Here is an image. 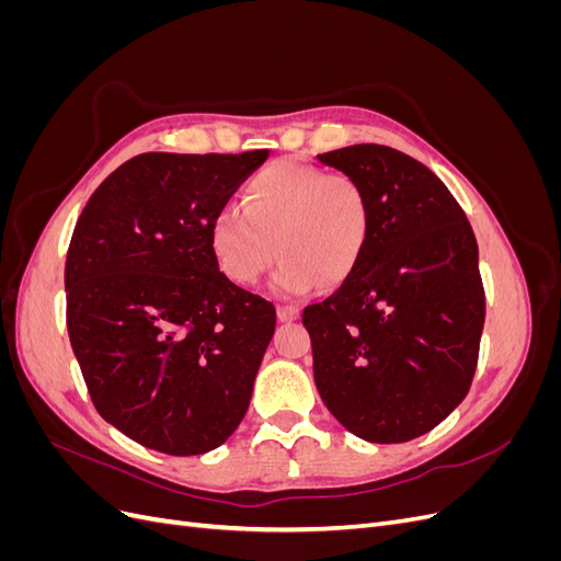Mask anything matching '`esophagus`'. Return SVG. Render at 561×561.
<instances>
[{
	"instance_id": "34e87169",
	"label": "esophagus",
	"mask_w": 561,
	"mask_h": 561,
	"mask_svg": "<svg viewBox=\"0 0 561 561\" xmlns=\"http://www.w3.org/2000/svg\"><path fill=\"white\" fill-rule=\"evenodd\" d=\"M276 313H278L280 322H293V320L299 318V309L297 307H278Z\"/></svg>"
}]
</instances>
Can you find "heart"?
Returning <instances> with one entry per match:
<instances>
[{"instance_id": "obj_1", "label": "heart", "mask_w": 561, "mask_h": 561, "mask_svg": "<svg viewBox=\"0 0 561 561\" xmlns=\"http://www.w3.org/2000/svg\"><path fill=\"white\" fill-rule=\"evenodd\" d=\"M367 229V196L353 178L274 163L250 180L243 208L227 206L213 217L210 248L225 276L239 285L257 283L278 252L271 287L299 297L322 280L344 283L363 257Z\"/></svg>"}]
</instances>
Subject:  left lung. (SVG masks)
<instances>
[{
	"mask_svg": "<svg viewBox=\"0 0 561 561\" xmlns=\"http://www.w3.org/2000/svg\"><path fill=\"white\" fill-rule=\"evenodd\" d=\"M363 186L369 229L353 274L304 309L316 388L367 443L433 431L468 396L484 328L478 241L431 168L383 145L318 157Z\"/></svg>",
	"mask_w": 561,
	"mask_h": 561,
	"instance_id": "8db88e82",
	"label": "left lung"
}]
</instances>
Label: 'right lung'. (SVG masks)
Masks as SVG:
<instances>
[{
  "label": "right lung",
  "mask_w": 561,
  "mask_h": 561,
  "mask_svg": "<svg viewBox=\"0 0 561 561\" xmlns=\"http://www.w3.org/2000/svg\"><path fill=\"white\" fill-rule=\"evenodd\" d=\"M266 159L149 151L118 165L77 219L70 344L100 416L147 449L206 454L248 412L276 309L219 271L210 225Z\"/></svg>",
  "instance_id": "right-lung-1"
}]
</instances>
